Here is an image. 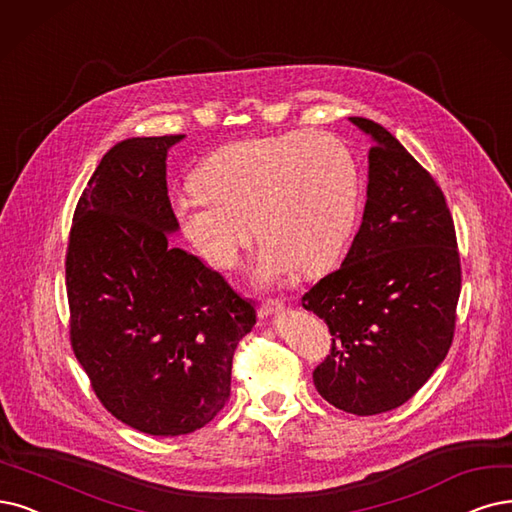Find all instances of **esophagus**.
I'll list each match as a JSON object with an SVG mask.
<instances>
[{
    "label": "esophagus",
    "instance_id": "1",
    "mask_svg": "<svg viewBox=\"0 0 512 512\" xmlns=\"http://www.w3.org/2000/svg\"><path fill=\"white\" fill-rule=\"evenodd\" d=\"M282 308H285V304H282V301L268 299V301H263V304L259 306V316H272V314H278V312H282Z\"/></svg>",
    "mask_w": 512,
    "mask_h": 512
}]
</instances>
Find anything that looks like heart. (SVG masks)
<instances>
[{"mask_svg":"<svg viewBox=\"0 0 512 512\" xmlns=\"http://www.w3.org/2000/svg\"><path fill=\"white\" fill-rule=\"evenodd\" d=\"M179 198L185 238L217 270H234L255 236L266 242L253 268L259 287L291 272L333 266L352 234L361 179L348 145L329 132L242 139L206 156Z\"/></svg>","mask_w":512,"mask_h":512,"instance_id":"obj_1","label":"heart"}]
</instances>
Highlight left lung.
<instances>
[{
	"mask_svg": "<svg viewBox=\"0 0 512 512\" xmlns=\"http://www.w3.org/2000/svg\"><path fill=\"white\" fill-rule=\"evenodd\" d=\"M350 122L373 139L363 223L342 268L320 278L301 306L333 335L312 373L318 394L346 413L375 415L407 403L443 363L462 268L437 181L384 126Z\"/></svg>",
	"mask_w": 512,
	"mask_h": 512,
	"instance_id": "1",
	"label": "left lung"
}]
</instances>
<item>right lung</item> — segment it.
Listing matches in <instances>:
<instances>
[{"label":"right lung","mask_w":512,"mask_h":512,"mask_svg":"<svg viewBox=\"0 0 512 512\" xmlns=\"http://www.w3.org/2000/svg\"><path fill=\"white\" fill-rule=\"evenodd\" d=\"M183 135L113 145L75 206L65 280L69 335L103 407L154 437L211 422L255 306L170 244L179 230L166 154Z\"/></svg>","instance_id":"1"}]
</instances>
